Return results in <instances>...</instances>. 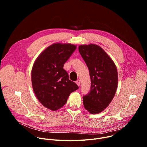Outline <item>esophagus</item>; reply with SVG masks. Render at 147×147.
<instances>
[{"instance_id": "1", "label": "esophagus", "mask_w": 147, "mask_h": 147, "mask_svg": "<svg viewBox=\"0 0 147 147\" xmlns=\"http://www.w3.org/2000/svg\"><path fill=\"white\" fill-rule=\"evenodd\" d=\"M76 83L77 84V85L78 86H80V81L79 80H77V81H76Z\"/></svg>"}]
</instances>
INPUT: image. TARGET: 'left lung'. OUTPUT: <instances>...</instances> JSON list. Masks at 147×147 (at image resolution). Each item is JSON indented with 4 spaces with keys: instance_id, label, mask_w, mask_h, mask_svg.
I'll use <instances>...</instances> for the list:
<instances>
[{
    "instance_id": "1",
    "label": "left lung",
    "mask_w": 147,
    "mask_h": 147,
    "mask_svg": "<svg viewBox=\"0 0 147 147\" xmlns=\"http://www.w3.org/2000/svg\"><path fill=\"white\" fill-rule=\"evenodd\" d=\"M78 51L89 69L91 80L90 93L83 96L84 107L91 114H98L109 106L116 94L117 68L111 57L97 45H80Z\"/></svg>"
}]
</instances>
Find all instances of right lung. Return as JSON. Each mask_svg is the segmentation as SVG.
<instances>
[{"label":"right lung","instance_id":"1","mask_svg":"<svg viewBox=\"0 0 147 147\" xmlns=\"http://www.w3.org/2000/svg\"><path fill=\"white\" fill-rule=\"evenodd\" d=\"M76 48L71 44L54 43L42 52L34 63L31 82L34 94L40 103L51 111L62 108L70 94L78 88L63 69Z\"/></svg>","mask_w":147,"mask_h":147}]
</instances>
